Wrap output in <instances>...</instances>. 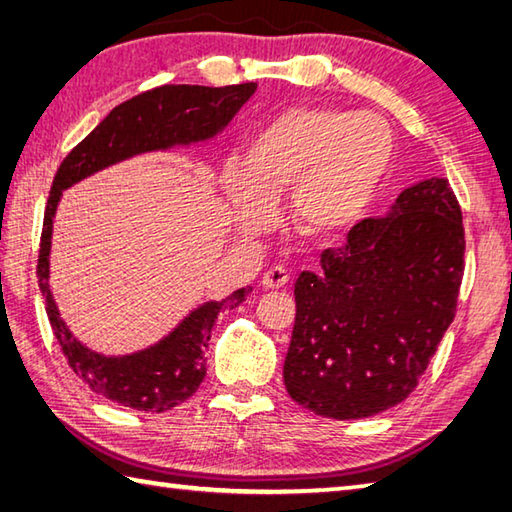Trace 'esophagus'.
Returning a JSON list of instances; mask_svg holds the SVG:
<instances>
[{
	"mask_svg": "<svg viewBox=\"0 0 512 512\" xmlns=\"http://www.w3.org/2000/svg\"><path fill=\"white\" fill-rule=\"evenodd\" d=\"M288 281H290V273L284 266H270L262 277V286L264 288H284Z\"/></svg>",
	"mask_w": 512,
	"mask_h": 512,
	"instance_id": "obj_1",
	"label": "esophagus"
}]
</instances>
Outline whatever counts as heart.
Returning <instances> with one entry per match:
<instances>
[{"instance_id":"heart-1","label":"heart","mask_w":512,"mask_h":512,"mask_svg":"<svg viewBox=\"0 0 512 512\" xmlns=\"http://www.w3.org/2000/svg\"><path fill=\"white\" fill-rule=\"evenodd\" d=\"M394 160L385 118L339 107L295 105L248 140L244 167L228 165L222 187L239 231H264L270 200L292 189V217L303 235L334 237L361 220Z\"/></svg>"}]
</instances>
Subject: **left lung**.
Masks as SVG:
<instances>
[{"mask_svg": "<svg viewBox=\"0 0 512 512\" xmlns=\"http://www.w3.org/2000/svg\"><path fill=\"white\" fill-rule=\"evenodd\" d=\"M391 209L352 226L341 248L323 250L321 273L295 284L284 383L323 418L405 400L455 317L466 239L449 180L413 184Z\"/></svg>", "mask_w": 512, "mask_h": 512, "instance_id": "obj_1", "label": "left lung"}]
</instances>
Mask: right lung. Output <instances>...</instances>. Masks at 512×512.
I'll return each mask as SVG.
<instances>
[{
	"label": "right lung",
	"mask_w": 512,
	"mask_h": 512,
	"mask_svg": "<svg viewBox=\"0 0 512 512\" xmlns=\"http://www.w3.org/2000/svg\"><path fill=\"white\" fill-rule=\"evenodd\" d=\"M255 83L204 88V85H160L134 96L107 114L101 125L85 136L54 173L43 213L41 244L37 259L39 288L46 297V314L57 336L65 361L94 394L136 411L162 413L195 394L206 374L204 350L211 328L222 308H235L246 301L250 288H239L224 301H211L191 312L167 339L132 356L110 358L90 352L59 319L48 290V253L52 217L59 195L70 184L90 173L149 149H165L176 143L211 138L231 121Z\"/></svg>",
	"instance_id": "add662e5"
}]
</instances>
